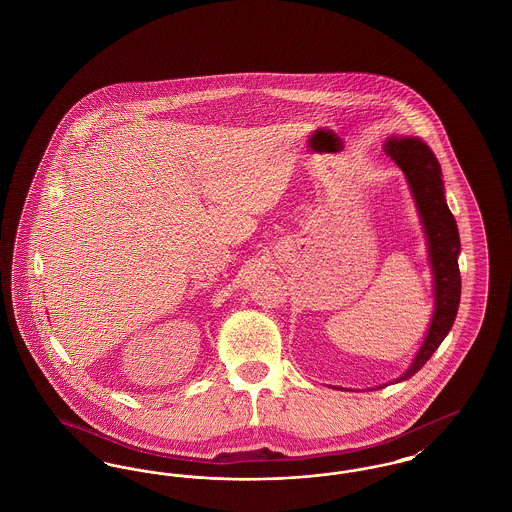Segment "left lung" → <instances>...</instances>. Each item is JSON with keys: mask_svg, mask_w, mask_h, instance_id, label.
I'll return each instance as SVG.
<instances>
[{"mask_svg": "<svg viewBox=\"0 0 512 512\" xmlns=\"http://www.w3.org/2000/svg\"><path fill=\"white\" fill-rule=\"evenodd\" d=\"M386 153L405 172L414 203L426 232L430 265L434 270L436 311L430 322L426 340L409 366L395 382H403L416 374L434 355L439 343L449 334L461 301L459 253L461 240L455 217L445 203L441 167L432 149L420 138H393L386 142ZM393 382V384H395Z\"/></svg>", "mask_w": 512, "mask_h": 512, "instance_id": "left-lung-1", "label": "left lung"}]
</instances>
